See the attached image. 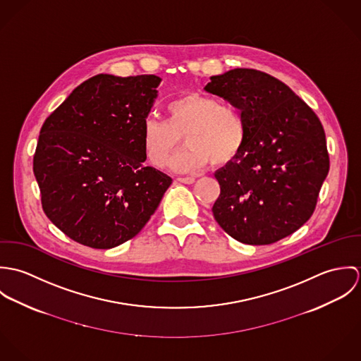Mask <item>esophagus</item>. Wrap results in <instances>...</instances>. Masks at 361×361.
Returning <instances> with one entry per match:
<instances>
[{
	"label": "esophagus",
	"mask_w": 361,
	"mask_h": 361,
	"mask_svg": "<svg viewBox=\"0 0 361 361\" xmlns=\"http://www.w3.org/2000/svg\"><path fill=\"white\" fill-rule=\"evenodd\" d=\"M178 182H180V183H188V185H190V183H195V182H196V178H195V176H186V178H178Z\"/></svg>",
	"instance_id": "34e87169"
}]
</instances>
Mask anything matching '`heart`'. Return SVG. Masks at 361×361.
I'll use <instances>...</instances> for the list:
<instances>
[{
    "mask_svg": "<svg viewBox=\"0 0 361 361\" xmlns=\"http://www.w3.org/2000/svg\"><path fill=\"white\" fill-rule=\"evenodd\" d=\"M166 119L149 116L143 121L142 143L145 155L154 166H164L180 139L186 150L169 161L175 172H195L208 161L221 166L232 162L246 140V122L242 114L202 93L180 96L166 105Z\"/></svg>",
    "mask_w": 361,
    "mask_h": 361,
    "instance_id": "heart-1",
    "label": "heart"
}]
</instances>
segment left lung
<instances>
[{
    "label": "left lung",
    "mask_w": 361,
    "mask_h": 361,
    "mask_svg": "<svg viewBox=\"0 0 361 361\" xmlns=\"http://www.w3.org/2000/svg\"><path fill=\"white\" fill-rule=\"evenodd\" d=\"M204 90L240 109L246 140L219 168L212 206L219 226L246 245L275 243L305 225L329 171L324 128L314 111L276 78L236 68L211 76Z\"/></svg>",
    "instance_id": "8db88e82"
}]
</instances>
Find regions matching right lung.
I'll list each match as a JSON object with an SVG mask.
<instances>
[{
	"instance_id": "add662e5",
	"label": "right lung",
	"mask_w": 361,
	"mask_h": 361,
	"mask_svg": "<svg viewBox=\"0 0 361 361\" xmlns=\"http://www.w3.org/2000/svg\"><path fill=\"white\" fill-rule=\"evenodd\" d=\"M161 78L100 73L46 119L33 172L52 224L75 242L112 249L136 236L172 179L146 166L143 121Z\"/></svg>"
}]
</instances>
